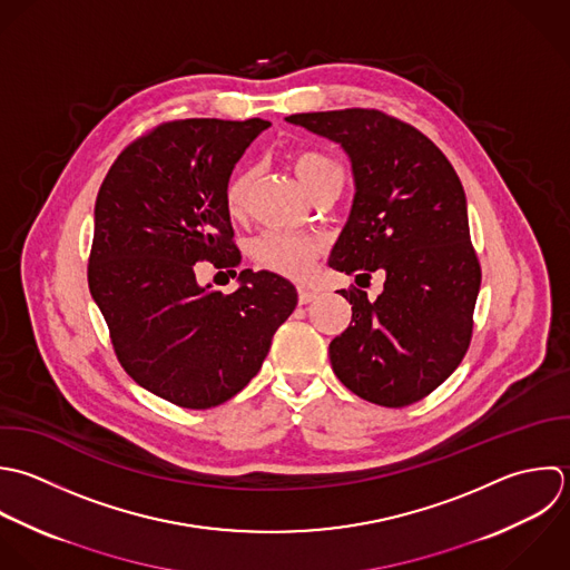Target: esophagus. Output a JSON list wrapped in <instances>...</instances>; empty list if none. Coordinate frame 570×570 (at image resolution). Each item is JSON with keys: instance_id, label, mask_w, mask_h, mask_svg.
<instances>
[{"instance_id": "34e87169", "label": "esophagus", "mask_w": 570, "mask_h": 570, "mask_svg": "<svg viewBox=\"0 0 570 570\" xmlns=\"http://www.w3.org/2000/svg\"><path fill=\"white\" fill-rule=\"evenodd\" d=\"M297 297H299V304H311V302L317 297V293H315V291H308V288H299Z\"/></svg>"}]
</instances>
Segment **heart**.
Segmentation results:
<instances>
[{
    "label": "heart",
    "instance_id": "obj_1",
    "mask_svg": "<svg viewBox=\"0 0 570 570\" xmlns=\"http://www.w3.org/2000/svg\"><path fill=\"white\" fill-rule=\"evenodd\" d=\"M293 168L299 181L308 193H315L317 188L326 184H340L342 186V166L326 153L315 148H299L293 153ZM250 186V173L242 170L237 173L224 190V204L226 210L237 217L244 210L246 193ZM322 246L320 242L311 237H297V235H282V233H268L259 237L253 248V262L268 273L288 277V279H306L313 271V264L320 255Z\"/></svg>",
    "mask_w": 570,
    "mask_h": 570
}]
</instances>
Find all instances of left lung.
<instances>
[{
	"label": "left lung",
	"instance_id": "left-lung-1",
	"mask_svg": "<svg viewBox=\"0 0 570 570\" xmlns=\"http://www.w3.org/2000/svg\"><path fill=\"white\" fill-rule=\"evenodd\" d=\"M286 121L340 144L351 159L353 206L328 266L355 273V282L386 275L377 299L342 291L353 320L328 346L333 373L366 402H420L460 366L473 333L482 271L462 181L426 135L380 110Z\"/></svg>",
	"mask_w": 570,
	"mask_h": 570
}]
</instances>
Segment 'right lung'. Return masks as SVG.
I'll list each match as a JSON object with an SVG mask.
<instances>
[{
  "mask_svg": "<svg viewBox=\"0 0 570 570\" xmlns=\"http://www.w3.org/2000/svg\"><path fill=\"white\" fill-rule=\"evenodd\" d=\"M268 126L257 117L161 124L115 159L97 193L90 295L124 371L181 409L235 397L297 306L295 286L268 271H242L230 295L195 277L202 259L228 273L242 259L224 190Z\"/></svg>",
  "mask_w": 570,
  "mask_h": 570,
  "instance_id": "right-lung-1",
  "label": "right lung"
}]
</instances>
